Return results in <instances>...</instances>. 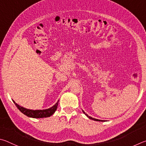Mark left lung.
<instances>
[{"mask_svg":"<svg viewBox=\"0 0 146 146\" xmlns=\"http://www.w3.org/2000/svg\"><path fill=\"white\" fill-rule=\"evenodd\" d=\"M83 113H85V114L86 115V117H88V118H89V119H92V120H94V121H102V122H103V121H102V120H99V119H94V118H92V117H90V116H88L87 114H86V113H85V111H84L83 110Z\"/></svg>","mask_w":146,"mask_h":146,"instance_id":"8db88e82","label":"left lung"}]
</instances>
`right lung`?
Here are the masks:
<instances>
[{"instance_id": "1", "label": "right lung", "mask_w": 146, "mask_h": 146, "mask_svg": "<svg viewBox=\"0 0 146 146\" xmlns=\"http://www.w3.org/2000/svg\"><path fill=\"white\" fill-rule=\"evenodd\" d=\"M13 103H15V105L17 107V108L22 112V113H24L25 115L32 117V118H44V117H48L54 114V113L56 111V109L58 108V104L59 101L56 103L54 105L51 107L50 108L45 109V110H29L25 108L24 107L20 106L19 104H17L13 100Z\"/></svg>"}]
</instances>
